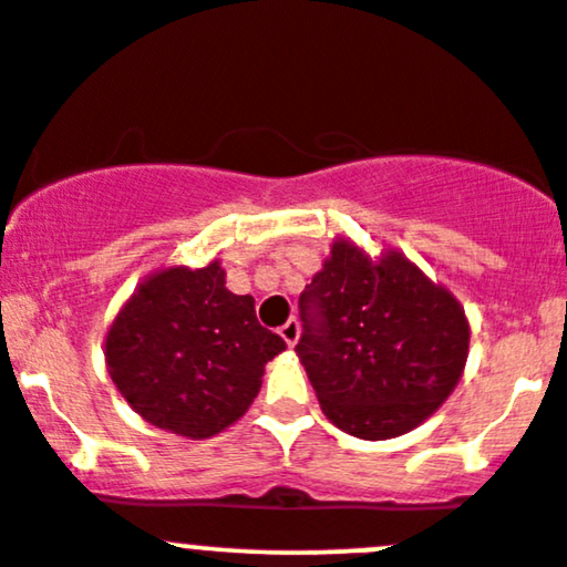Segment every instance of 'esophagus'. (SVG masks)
<instances>
[{"instance_id":"obj_1","label":"esophagus","mask_w":567,"mask_h":567,"mask_svg":"<svg viewBox=\"0 0 567 567\" xmlns=\"http://www.w3.org/2000/svg\"><path fill=\"white\" fill-rule=\"evenodd\" d=\"M279 336H282V339H285V344L293 347L296 341H298V336H301V326H298V320H293V317H290V320L285 322L282 328H279Z\"/></svg>"}]
</instances>
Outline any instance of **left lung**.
Instances as JSON below:
<instances>
[{"label": "left lung", "mask_w": 567, "mask_h": 567, "mask_svg": "<svg viewBox=\"0 0 567 567\" xmlns=\"http://www.w3.org/2000/svg\"><path fill=\"white\" fill-rule=\"evenodd\" d=\"M298 309L296 352L322 414L358 439L409 433L463 377L471 341L463 307L406 255L371 260L336 239Z\"/></svg>", "instance_id": "left-lung-1"}]
</instances>
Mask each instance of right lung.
<instances>
[{"label": "right lung", "instance_id": "right-lung-1", "mask_svg": "<svg viewBox=\"0 0 567 567\" xmlns=\"http://www.w3.org/2000/svg\"><path fill=\"white\" fill-rule=\"evenodd\" d=\"M285 341L255 317L252 296L226 288V271H155L112 320L107 371L151 425L185 439H209L250 409L264 365Z\"/></svg>", "mask_w": 567, "mask_h": 567}]
</instances>
